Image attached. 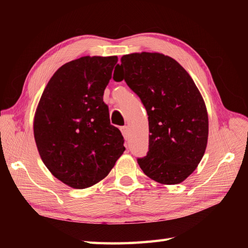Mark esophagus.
Instances as JSON below:
<instances>
[{
	"label": "esophagus",
	"instance_id": "1",
	"mask_svg": "<svg viewBox=\"0 0 248 248\" xmlns=\"http://www.w3.org/2000/svg\"><path fill=\"white\" fill-rule=\"evenodd\" d=\"M121 131H122L123 137L127 140V138H128V127H127V126L121 127Z\"/></svg>",
	"mask_w": 248,
	"mask_h": 248
}]
</instances>
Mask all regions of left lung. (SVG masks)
<instances>
[{"label":"left lung","instance_id":"8db88e82","mask_svg":"<svg viewBox=\"0 0 248 248\" xmlns=\"http://www.w3.org/2000/svg\"><path fill=\"white\" fill-rule=\"evenodd\" d=\"M118 66L123 73L117 81H126L149 116V151L138 158L140 169L161 184L183 182L208 141V114L199 89L181 65L158 52L125 55Z\"/></svg>","mask_w":248,"mask_h":248}]
</instances>
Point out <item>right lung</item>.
Returning a JSON list of instances; mask_svg holds the SVG:
<instances>
[{"label": "right lung", "instance_id": "obj_1", "mask_svg": "<svg viewBox=\"0 0 248 248\" xmlns=\"http://www.w3.org/2000/svg\"><path fill=\"white\" fill-rule=\"evenodd\" d=\"M116 56L81 57L55 72L34 118L43 163L60 181L82 189L106 178L125 151L121 131L103 102Z\"/></svg>", "mask_w": 248, "mask_h": 248}]
</instances>
